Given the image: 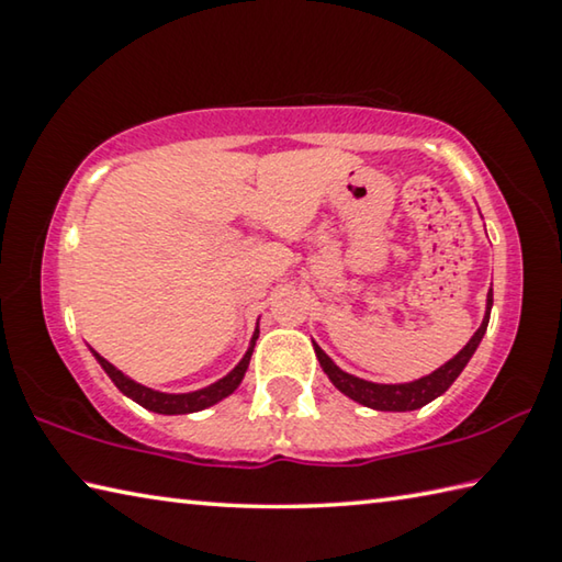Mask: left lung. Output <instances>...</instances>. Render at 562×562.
Returning <instances> with one entry per match:
<instances>
[{
	"instance_id": "8db88e82",
	"label": "left lung",
	"mask_w": 562,
	"mask_h": 562,
	"mask_svg": "<svg viewBox=\"0 0 562 562\" xmlns=\"http://www.w3.org/2000/svg\"><path fill=\"white\" fill-rule=\"evenodd\" d=\"M491 307H493V290H488L486 294V315H483L481 327L473 331V337L465 341V347L459 351V355H453L449 361H443V364L439 369H434L431 374L414 379V382H404V384L367 382V379H359L355 374L345 372V369H339L335 361L325 355V349H322L317 341H312V345H315L322 372H325L329 376V382L335 384L341 394L349 396L351 402L374 408V412H414V408H422L429 402H434V398H439L446 389L459 379L465 364L471 361L473 351L479 349L483 335H486Z\"/></svg>"
}]
</instances>
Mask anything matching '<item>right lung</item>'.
Wrapping results in <instances>:
<instances>
[{
  "label": "right lung",
  "mask_w": 562,
  "mask_h": 562,
  "mask_svg": "<svg viewBox=\"0 0 562 562\" xmlns=\"http://www.w3.org/2000/svg\"><path fill=\"white\" fill-rule=\"evenodd\" d=\"M260 325V322H258ZM255 325V331H252V339H250V347H247V351L243 355V359L237 361V364L227 372L223 379H217V382L207 384L203 389H195V392H186V394H168V392H158V389H150L146 384H138L136 379H131L128 374H123L119 367H113L109 359H103L99 351L91 349L93 359L99 361L103 372L109 374V379L113 384L119 386V392L123 396L133 398V402L140 404L144 408H148V412H156V414H195V412H203V408L213 406L217 402H223L225 396H231L237 386H240V382L245 379V372L247 367H250V357H252V349H255V341H258V335H260V327Z\"/></svg>",
  "instance_id": "obj_1"
}]
</instances>
